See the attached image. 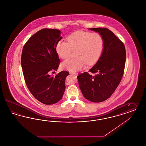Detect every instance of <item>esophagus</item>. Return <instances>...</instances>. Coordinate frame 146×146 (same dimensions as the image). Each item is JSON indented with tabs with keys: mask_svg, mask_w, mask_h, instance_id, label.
<instances>
[{
	"mask_svg": "<svg viewBox=\"0 0 146 146\" xmlns=\"http://www.w3.org/2000/svg\"><path fill=\"white\" fill-rule=\"evenodd\" d=\"M70 74H72V75H77V73H76V72H71Z\"/></svg>",
	"mask_w": 146,
	"mask_h": 146,
	"instance_id": "1",
	"label": "esophagus"
}]
</instances>
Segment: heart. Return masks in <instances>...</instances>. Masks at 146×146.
<instances>
[{"instance_id": "heart-1", "label": "heart", "mask_w": 146, "mask_h": 146, "mask_svg": "<svg viewBox=\"0 0 146 146\" xmlns=\"http://www.w3.org/2000/svg\"><path fill=\"white\" fill-rule=\"evenodd\" d=\"M68 42L60 40L56 45V50L62 59L70 57L76 51L74 59L64 61L62 68L70 71L81 70L87 64H95L99 60L104 47V40L98 33L84 31L72 33L68 37Z\"/></svg>"}]
</instances>
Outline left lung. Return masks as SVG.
Instances as JSON below:
<instances>
[{"label": "left lung", "mask_w": 146, "mask_h": 146, "mask_svg": "<svg viewBox=\"0 0 146 146\" xmlns=\"http://www.w3.org/2000/svg\"><path fill=\"white\" fill-rule=\"evenodd\" d=\"M104 40L102 54L89 72L79 74L78 84L83 95L92 102H101L111 96L124 73L126 54L124 44L107 28H91Z\"/></svg>", "instance_id": "8db88e82"}]
</instances>
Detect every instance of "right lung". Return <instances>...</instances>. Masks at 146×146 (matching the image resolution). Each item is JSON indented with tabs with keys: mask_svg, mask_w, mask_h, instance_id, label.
Here are the masks:
<instances>
[{
	"mask_svg": "<svg viewBox=\"0 0 146 146\" xmlns=\"http://www.w3.org/2000/svg\"><path fill=\"white\" fill-rule=\"evenodd\" d=\"M57 29H43L34 34L24 44L21 64L25 83L39 102L53 104L62 99L65 80L69 72L63 71L54 76L60 63L56 47L62 38Z\"/></svg>",
	"mask_w": 146,
	"mask_h": 146,
	"instance_id": "add662e5",
	"label": "right lung"
}]
</instances>
